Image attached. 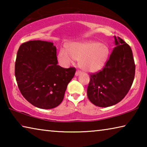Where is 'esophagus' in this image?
Returning <instances> with one entry per match:
<instances>
[{"label":"esophagus","instance_id":"esophagus-1","mask_svg":"<svg viewBox=\"0 0 147 147\" xmlns=\"http://www.w3.org/2000/svg\"><path fill=\"white\" fill-rule=\"evenodd\" d=\"M80 74H82V72L81 71H76V73H75V75L76 76H78V75H80Z\"/></svg>","mask_w":147,"mask_h":147}]
</instances>
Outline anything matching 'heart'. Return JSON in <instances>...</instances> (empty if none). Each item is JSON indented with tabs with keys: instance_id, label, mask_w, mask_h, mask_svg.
<instances>
[{
	"instance_id": "b5f03b06",
	"label": "heart",
	"mask_w": 147,
	"mask_h": 147,
	"mask_svg": "<svg viewBox=\"0 0 147 147\" xmlns=\"http://www.w3.org/2000/svg\"><path fill=\"white\" fill-rule=\"evenodd\" d=\"M109 49L106 45L94 41L77 42L69 45L68 51L61 49L58 54V61L63 66H69L74 59L78 60V65L88 73L101 71L108 61Z\"/></svg>"
}]
</instances>
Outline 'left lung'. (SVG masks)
Listing matches in <instances>:
<instances>
[{
	"label": "left lung",
	"instance_id": "8db88e82",
	"mask_svg": "<svg viewBox=\"0 0 147 147\" xmlns=\"http://www.w3.org/2000/svg\"><path fill=\"white\" fill-rule=\"evenodd\" d=\"M102 70L90 75L87 89L88 98L98 107L111 106L123 99L130 90L135 76V63L131 49L120 38Z\"/></svg>",
	"mask_w": 147,
	"mask_h": 147
}]
</instances>
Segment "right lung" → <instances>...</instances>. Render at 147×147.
Masks as SVG:
<instances>
[{
  "label": "right lung",
  "mask_w": 147,
  "mask_h": 147,
  "mask_svg": "<svg viewBox=\"0 0 147 147\" xmlns=\"http://www.w3.org/2000/svg\"><path fill=\"white\" fill-rule=\"evenodd\" d=\"M52 42L24 43L17 54L15 74L23 96L32 105L52 109L61 104L76 69L58 65L56 47Z\"/></svg>",
  "instance_id": "1"
}]
</instances>
